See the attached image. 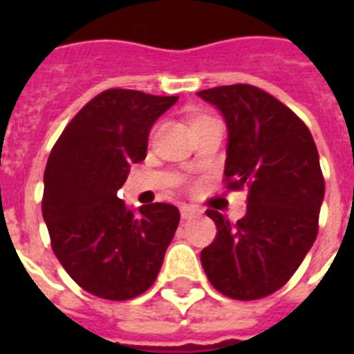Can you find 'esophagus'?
<instances>
[{
    "label": "esophagus",
    "instance_id": "34e87169",
    "mask_svg": "<svg viewBox=\"0 0 354 354\" xmlns=\"http://www.w3.org/2000/svg\"><path fill=\"white\" fill-rule=\"evenodd\" d=\"M180 213H182V218H193V216L200 215V209L198 207H194V205H182L180 207Z\"/></svg>",
    "mask_w": 354,
    "mask_h": 354
}]
</instances>
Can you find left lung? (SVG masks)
<instances>
[{
    "instance_id": "8db88e82",
    "label": "left lung",
    "mask_w": 354,
    "mask_h": 354,
    "mask_svg": "<svg viewBox=\"0 0 354 354\" xmlns=\"http://www.w3.org/2000/svg\"><path fill=\"white\" fill-rule=\"evenodd\" d=\"M198 97L226 119L227 189L248 187L246 215L235 224L207 211L216 236L200 261L221 294L261 299L290 279L316 241L325 194L318 149L307 124L255 86H218Z\"/></svg>"
}]
</instances>
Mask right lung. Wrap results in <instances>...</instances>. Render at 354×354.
Segmentation results:
<instances>
[{
    "label": "right lung",
    "instance_id": "1",
    "mask_svg": "<svg viewBox=\"0 0 354 354\" xmlns=\"http://www.w3.org/2000/svg\"><path fill=\"white\" fill-rule=\"evenodd\" d=\"M178 97L106 90L80 110L53 147L44 172L41 215L53 252L71 279L102 299L149 290L180 222L171 204L128 209L118 198L149 132Z\"/></svg>",
    "mask_w": 354,
    "mask_h": 354
}]
</instances>
